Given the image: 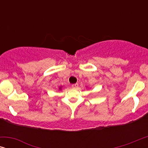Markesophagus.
<instances>
[{"label":"esophagus","instance_id":"obj_1","mask_svg":"<svg viewBox=\"0 0 148 148\" xmlns=\"http://www.w3.org/2000/svg\"><path fill=\"white\" fill-rule=\"evenodd\" d=\"M78 84H73L72 86H71V87L72 88H77L78 87Z\"/></svg>","mask_w":148,"mask_h":148}]
</instances>
